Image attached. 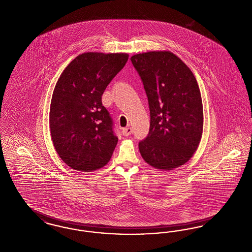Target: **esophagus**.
<instances>
[{"mask_svg": "<svg viewBox=\"0 0 252 252\" xmlns=\"http://www.w3.org/2000/svg\"><path fill=\"white\" fill-rule=\"evenodd\" d=\"M122 133H123L124 136H129V135H131V133H132V128L131 127L124 128L123 131H122Z\"/></svg>", "mask_w": 252, "mask_h": 252, "instance_id": "obj_1", "label": "esophagus"}]
</instances>
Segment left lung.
Masks as SVG:
<instances>
[{"label":"left lung","mask_w":252,"mask_h":252,"mask_svg":"<svg viewBox=\"0 0 252 252\" xmlns=\"http://www.w3.org/2000/svg\"><path fill=\"white\" fill-rule=\"evenodd\" d=\"M141 77L150 110V128L139 142L142 158L154 168L173 170L190 159L201 141V92L191 70L170 51L130 58Z\"/></svg>","instance_id":"obj_1"}]
</instances>
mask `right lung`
Masks as SVG:
<instances>
[{"label":"right lung","mask_w":252,"mask_h":252,"mask_svg":"<svg viewBox=\"0 0 252 252\" xmlns=\"http://www.w3.org/2000/svg\"><path fill=\"white\" fill-rule=\"evenodd\" d=\"M127 60L126 53H82L55 85L50 110L51 139L62 160L76 171H95L111 159L118 138L101 96Z\"/></svg>","instance_id":"obj_1"}]
</instances>
